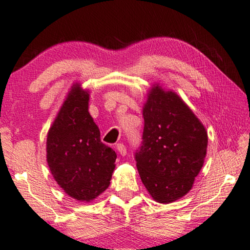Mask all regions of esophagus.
<instances>
[{
	"instance_id": "obj_1",
	"label": "esophagus",
	"mask_w": 250,
	"mask_h": 250,
	"mask_svg": "<svg viewBox=\"0 0 250 250\" xmlns=\"http://www.w3.org/2000/svg\"><path fill=\"white\" fill-rule=\"evenodd\" d=\"M116 148H117L118 153H120V154H121L122 156H125V155H126V146H125L124 144H122V143L117 144Z\"/></svg>"
}]
</instances>
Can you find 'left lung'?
<instances>
[{
    "mask_svg": "<svg viewBox=\"0 0 250 250\" xmlns=\"http://www.w3.org/2000/svg\"><path fill=\"white\" fill-rule=\"evenodd\" d=\"M144 130L135 153L136 167L148 193L171 203L191 190L208 146V134L174 91L154 85L143 107Z\"/></svg>",
    "mask_w": 250,
    "mask_h": 250,
    "instance_id": "8db88e82",
    "label": "left lung"
}]
</instances>
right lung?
<instances>
[{"mask_svg": "<svg viewBox=\"0 0 250 250\" xmlns=\"http://www.w3.org/2000/svg\"><path fill=\"white\" fill-rule=\"evenodd\" d=\"M89 94L71 87L47 136V162L60 188L78 201L90 202L109 187L116 153L101 141L88 112Z\"/></svg>", "mask_w": 250, "mask_h": 250, "instance_id": "obj_1", "label": "right lung"}]
</instances>
